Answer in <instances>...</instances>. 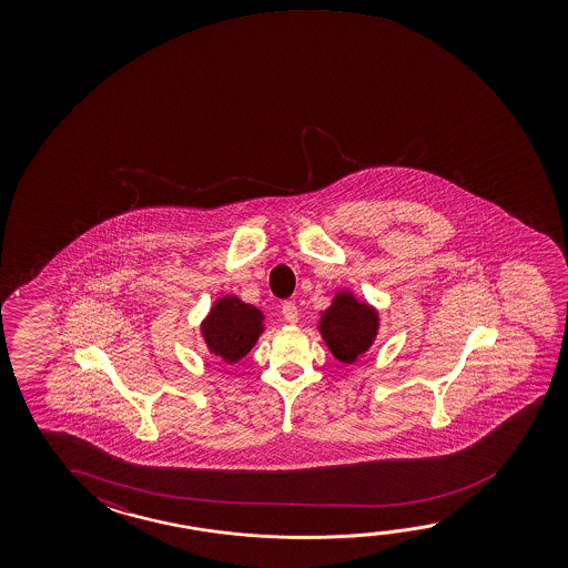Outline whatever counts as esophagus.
<instances>
[{
  "instance_id": "obj_1",
  "label": "esophagus",
  "mask_w": 568,
  "mask_h": 568,
  "mask_svg": "<svg viewBox=\"0 0 568 568\" xmlns=\"http://www.w3.org/2000/svg\"><path fill=\"white\" fill-rule=\"evenodd\" d=\"M281 315L283 318L291 323V325H295L298 318V308L293 301H287V303H283V307H281Z\"/></svg>"
}]
</instances>
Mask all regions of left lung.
<instances>
[{
  "label": "left lung",
  "mask_w": 568,
  "mask_h": 568,
  "mask_svg": "<svg viewBox=\"0 0 568 568\" xmlns=\"http://www.w3.org/2000/svg\"><path fill=\"white\" fill-rule=\"evenodd\" d=\"M321 335L341 363H354L366 353L378 328V315L348 293H338L335 303L321 316Z\"/></svg>",
  "instance_id": "8db88e82"
}]
</instances>
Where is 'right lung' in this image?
I'll return each mask as SVG.
<instances>
[{
  "label": "right lung",
  "mask_w": 568,
  "mask_h": 568,
  "mask_svg": "<svg viewBox=\"0 0 568 568\" xmlns=\"http://www.w3.org/2000/svg\"><path fill=\"white\" fill-rule=\"evenodd\" d=\"M261 318V311L253 305L240 298L222 297L205 318L202 335L215 356L235 363L252 351L263 331Z\"/></svg>",
  "instance_id": "right-lung-1"
}]
</instances>
